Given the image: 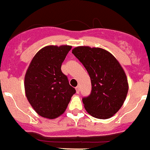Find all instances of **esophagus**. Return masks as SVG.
Returning a JSON list of instances; mask_svg holds the SVG:
<instances>
[{
  "label": "esophagus",
  "mask_w": 150,
  "mask_h": 150,
  "mask_svg": "<svg viewBox=\"0 0 150 150\" xmlns=\"http://www.w3.org/2000/svg\"><path fill=\"white\" fill-rule=\"evenodd\" d=\"M76 93H77V94H79V91H80V87H79V86H76Z\"/></svg>",
  "instance_id": "34e87169"
}]
</instances>
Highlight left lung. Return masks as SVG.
Returning a JSON list of instances; mask_svg holds the SVG:
<instances>
[{
	"instance_id": "8db88e82",
	"label": "left lung",
	"mask_w": 150,
	"mask_h": 150,
	"mask_svg": "<svg viewBox=\"0 0 150 150\" xmlns=\"http://www.w3.org/2000/svg\"><path fill=\"white\" fill-rule=\"evenodd\" d=\"M72 53L91 78V92L82 98L86 110L98 119L112 117L121 108L128 93V81L123 68L112 53L102 48L76 47Z\"/></svg>"
}]
</instances>
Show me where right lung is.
<instances>
[{"mask_svg":"<svg viewBox=\"0 0 150 150\" xmlns=\"http://www.w3.org/2000/svg\"><path fill=\"white\" fill-rule=\"evenodd\" d=\"M71 46L50 45L35 55L24 78L27 100L43 117L54 119L62 115L76 90L61 70Z\"/></svg>","mask_w":150,"mask_h":150,"instance_id":"obj_1","label":"right lung"}]
</instances>
